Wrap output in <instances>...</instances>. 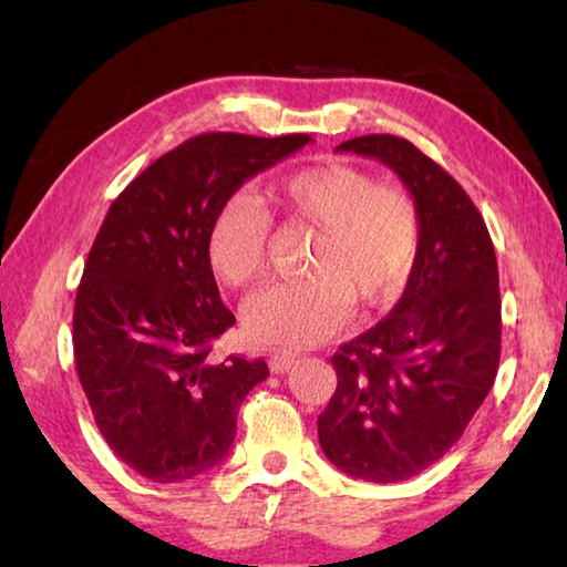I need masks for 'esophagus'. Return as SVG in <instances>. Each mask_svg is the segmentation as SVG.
<instances>
[{"instance_id":"esophagus-1","label":"esophagus","mask_w":567,"mask_h":567,"mask_svg":"<svg viewBox=\"0 0 567 567\" xmlns=\"http://www.w3.org/2000/svg\"><path fill=\"white\" fill-rule=\"evenodd\" d=\"M297 360H295V354L292 352H275L272 358H270V370L272 372H287L292 368Z\"/></svg>"}]
</instances>
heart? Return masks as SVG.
I'll use <instances>...</instances> for the list:
<instances>
[{"label":"heart","instance_id":"b5f03b06","mask_svg":"<svg viewBox=\"0 0 567 567\" xmlns=\"http://www.w3.org/2000/svg\"><path fill=\"white\" fill-rule=\"evenodd\" d=\"M267 207L315 227L302 280L275 282L245 307L249 338L275 348H310L348 320L350 305L375 307L405 287L420 249V207L408 189L378 185L360 167L328 162L275 182ZM265 209L235 197L207 229V265L229 290L260 280L267 257Z\"/></svg>","mask_w":567,"mask_h":567}]
</instances>
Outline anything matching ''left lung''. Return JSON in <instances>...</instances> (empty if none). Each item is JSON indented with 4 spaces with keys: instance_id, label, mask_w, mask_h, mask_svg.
I'll return each mask as SVG.
<instances>
[{
    "instance_id": "1",
    "label": "left lung",
    "mask_w": 567,
    "mask_h": 567,
    "mask_svg": "<svg viewBox=\"0 0 567 567\" xmlns=\"http://www.w3.org/2000/svg\"><path fill=\"white\" fill-rule=\"evenodd\" d=\"M338 152L395 169L420 207V249L385 320L332 354L338 390L318 417L332 465L400 483L437 463L473 420L501 364V287L491 233L447 172L395 134Z\"/></svg>"
}]
</instances>
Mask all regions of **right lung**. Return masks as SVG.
I'll return each mask as SVG.
<instances>
[{
    "label": "right lung",
    "instance_id": "add662e5",
    "mask_svg": "<svg viewBox=\"0 0 567 567\" xmlns=\"http://www.w3.org/2000/svg\"><path fill=\"white\" fill-rule=\"evenodd\" d=\"M310 134L207 132L182 142L114 199L76 287V378L102 437L152 483H185L227 457L237 412L270 370L213 344L235 315L207 265V229L257 172Z\"/></svg>",
    "mask_w": 567,
    "mask_h": 567
}]
</instances>
